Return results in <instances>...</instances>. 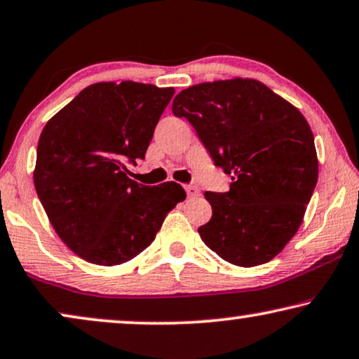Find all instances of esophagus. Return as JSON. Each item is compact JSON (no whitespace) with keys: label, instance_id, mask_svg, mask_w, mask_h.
Returning <instances> with one entry per match:
<instances>
[{"label":"esophagus","instance_id":"1","mask_svg":"<svg viewBox=\"0 0 359 359\" xmlns=\"http://www.w3.org/2000/svg\"><path fill=\"white\" fill-rule=\"evenodd\" d=\"M185 190H187V195H189V196H200V190L194 185H187Z\"/></svg>","mask_w":359,"mask_h":359}]
</instances>
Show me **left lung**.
Wrapping results in <instances>:
<instances>
[{"label":"left lung","instance_id":"1","mask_svg":"<svg viewBox=\"0 0 359 359\" xmlns=\"http://www.w3.org/2000/svg\"><path fill=\"white\" fill-rule=\"evenodd\" d=\"M215 165L231 175L229 191H205L213 208L201 241L237 266L270 262L304 218L319 161L309 123L294 105L257 79L200 83L175 95Z\"/></svg>","mask_w":359,"mask_h":359}]
</instances>
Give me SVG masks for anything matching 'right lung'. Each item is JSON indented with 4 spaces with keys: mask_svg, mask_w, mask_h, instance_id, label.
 I'll return each instance as SVG.
<instances>
[{
    "mask_svg": "<svg viewBox=\"0 0 359 359\" xmlns=\"http://www.w3.org/2000/svg\"><path fill=\"white\" fill-rule=\"evenodd\" d=\"M174 88L95 83L48 120L37 144L34 185L60 239L89 264L114 266L151 245L185 190L128 177L143 159Z\"/></svg>",
    "mask_w": 359,
    "mask_h": 359,
    "instance_id": "right-lung-1",
    "label": "right lung"
}]
</instances>
